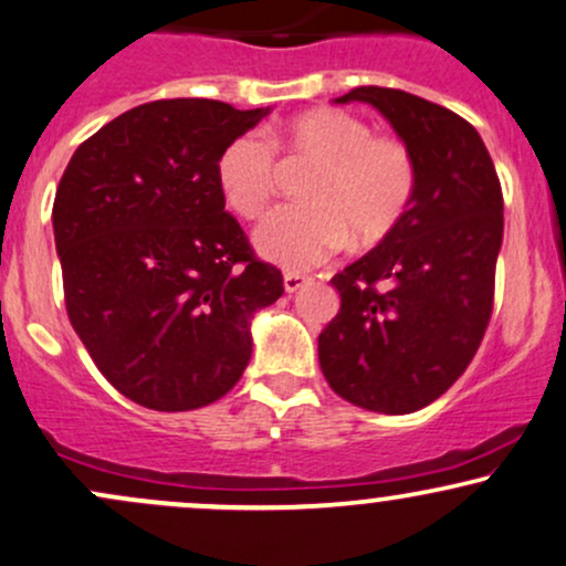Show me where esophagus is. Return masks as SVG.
I'll list each match as a JSON object with an SVG mask.
<instances>
[{"label": "esophagus", "instance_id": "1", "mask_svg": "<svg viewBox=\"0 0 566 566\" xmlns=\"http://www.w3.org/2000/svg\"><path fill=\"white\" fill-rule=\"evenodd\" d=\"M308 282H311V276L301 274V271H287V274H284V290L287 292H297L303 284H308Z\"/></svg>", "mask_w": 566, "mask_h": 566}]
</instances>
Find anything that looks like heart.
<instances>
[{
    "mask_svg": "<svg viewBox=\"0 0 566 566\" xmlns=\"http://www.w3.org/2000/svg\"><path fill=\"white\" fill-rule=\"evenodd\" d=\"M308 166L297 208H279L255 229V250L265 261L303 271L324 263L348 240L374 248L400 227L417 192L411 149L387 134H371L358 115L311 107L271 134L237 136L216 160V184L231 213L253 221L274 197L279 163Z\"/></svg>",
    "mask_w": 566,
    "mask_h": 566,
    "instance_id": "b5f03b06",
    "label": "heart"
}]
</instances>
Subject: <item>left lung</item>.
Instances as JSON below:
<instances>
[{
  "instance_id": "left-lung-1",
  "label": "left lung",
  "mask_w": 566,
  "mask_h": 566,
  "mask_svg": "<svg viewBox=\"0 0 566 566\" xmlns=\"http://www.w3.org/2000/svg\"><path fill=\"white\" fill-rule=\"evenodd\" d=\"M366 102L390 120L417 166L400 227L332 276L339 311L318 335V364L339 398L377 413L430 406L467 371L493 313L503 240L501 181L478 128L448 107L385 86Z\"/></svg>"
}]
</instances>
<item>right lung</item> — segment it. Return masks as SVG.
<instances>
[{"label": "right lung", "instance_id": "right-lung-1", "mask_svg": "<svg viewBox=\"0 0 566 566\" xmlns=\"http://www.w3.org/2000/svg\"><path fill=\"white\" fill-rule=\"evenodd\" d=\"M269 107L158 99L88 136L54 195L65 308L97 369L153 411H192L240 382L250 318L284 292L216 184L229 142Z\"/></svg>", "mask_w": 566, "mask_h": 566}]
</instances>
